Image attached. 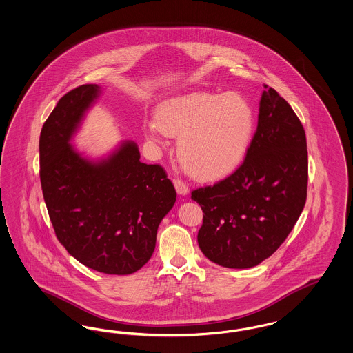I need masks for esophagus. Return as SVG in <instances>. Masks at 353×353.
Segmentation results:
<instances>
[{"label":"esophagus","instance_id":"obj_1","mask_svg":"<svg viewBox=\"0 0 353 353\" xmlns=\"http://www.w3.org/2000/svg\"><path fill=\"white\" fill-rule=\"evenodd\" d=\"M174 188H176V192L180 194V196H186L188 193H189V188H188V185L181 181V180H179V179H174Z\"/></svg>","mask_w":353,"mask_h":353}]
</instances>
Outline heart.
<instances>
[{
  "instance_id": "heart-1",
  "label": "heart",
  "mask_w": 353,
  "mask_h": 353,
  "mask_svg": "<svg viewBox=\"0 0 353 353\" xmlns=\"http://www.w3.org/2000/svg\"><path fill=\"white\" fill-rule=\"evenodd\" d=\"M254 128V110L238 93H190L164 101L145 135L157 144L179 137L177 155L193 177L223 179L239 168Z\"/></svg>"
}]
</instances>
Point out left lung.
<instances>
[{
	"label": "left lung",
	"instance_id": "8db88e82",
	"mask_svg": "<svg viewBox=\"0 0 353 353\" xmlns=\"http://www.w3.org/2000/svg\"><path fill=\"white\" fill-rule=\"evenodd\" d=\"M264 88L257 128L243 164L225 180L192 192L203 212L198 245L225 268H252L274 254L307 196L303 126L273 88Z\"/></svg>",
	"mask_w": 353,
	"mask_h": 353
}]
</instances>
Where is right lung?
<instances>
[{
    "label": "right lung",
    "mask_w": 353,
    "mask_h": 353,
    "mask_svg": "<svg viewBox=\"0 0 353 353\" xmlns=\"http://www.w3.org/2000/svg\"><path fill=\"white\" fill-rule=\"evenodd\" d=\"M99 94V85H81L59 99L44 122L39 139L43 197L68 254L97 272L130 274L151 259L157 227L177 194L165 170L141 163L135 141H121L97 160L72 145Z\"/></svg>",
    "instance_id": "right-lung-1"
}]
</instances>
